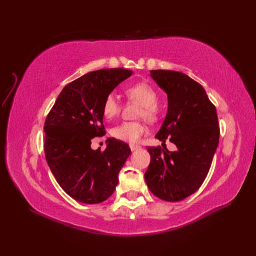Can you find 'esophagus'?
Returning <instances> with one entry per match:
<instances>
[{"label":"esophagus","instance_id":"1","mask_svg":"<svg viewBox=\"0 0 256 256\" xmlns=\"http://www.w3.org/2000/svg\"><path fill=\"white\" fill-rule=\"evenodd\" d=\"M138 147H140L138 145H136V144H130V150H138Z\"/></svg>","mask_w":256,"mask_h":256}]
</instances>
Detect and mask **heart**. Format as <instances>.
<instances>
[{
	"label": "heart",
	"instance_id": "heart-1",
	"mask_svg": "<svg viewBox=\"0 0 256 256\" xmlns=\"http://www.w3.org/2000/svg\"><path fill=\"white\" fill-rule=\"evenodd\" d=\"M126 96L142 104V109L138 112L140 118H144L147 120H154L157 118L158 109V94L150 84L148 83H136L131 85L125 90ZM120 111V104L115 94L106 95L102 102V114L106 120H112L118 116ZM146 132V127L142 122H124L114 126L111 129V134L118 140L136 143Z\"/></svg>",
	"mask_w": 256,
	"mask_h": 256
}]
</instances>
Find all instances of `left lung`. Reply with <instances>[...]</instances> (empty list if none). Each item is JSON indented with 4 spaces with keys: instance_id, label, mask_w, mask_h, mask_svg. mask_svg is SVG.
Listing matches in <instances>:
<instances>
[{
    "instance_id": "1",
    "label": "left lung",
    "mask_w": 256,
    "mask_h": 256,
    "mask_svg": "<svg viewBox=\"0 0 256 256\" xmlns=\"http://www.w3.org/2000/svg\"><path fill=\"white\" fill-rule=\"evenodd\" d=\"M168 95V112L156 138L176 145L175 152L148 147L150 164L145 182L152 194L178 202L194 193L208 174L219 144L216 106L202 85L182 72L150 70Z\"/></svg>"
}]
</instances>
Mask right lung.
<instances>
[{
  "instance_id": "add662e5",
  "label": "right lung",
  "mask_w": 256,
  "mask_h": 256,
  "mask_svg": "<svg viewBox=\"0 0 256 256\" xmlns=\"http://www.w3.org/2000/svg\"><path fill=\"white\" fill-rule=\"evenodd\" d=\"M132 74L124 68L100 69L68 83L44 122V156L56 182L69 196L85 204L109 198L131 152L129 145L108 138L102 152L90 140L106 134L102 102Z\"/></svg>"
}]
</instances>
